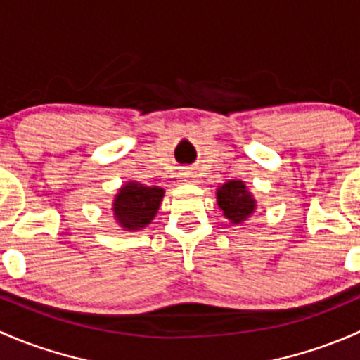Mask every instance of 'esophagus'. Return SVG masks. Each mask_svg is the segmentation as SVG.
Returning a JSON list of instances; mask_svg holds the SVG:
<instances>
[{
  "instance_id": "34e87169",
  "label": "esophagus",
  "mask_w": 360,
  "mask_h": 360,
  "mask_svg": "<svg viewBox=\"0 0 360 360\" xmlns=\"http://www.w3.org/2000/svg\"><path fill=\"white\" fill-rule=\"evenodd\" d=\"M181 176H184V179H192V173L191 172H185V173H181Z\"/></svg>"
}]
</instances>
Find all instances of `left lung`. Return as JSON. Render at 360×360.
I'll return each instance as SVG.
<instances>
[{"instance_id": "left-lung-1", "label": "left lung", "mask_w": 360, "mask_h": 360, "mask_svg": "<svg viewBox=\"0 0 360 360\" xmlns=\"http://www.w3.org/2000/svg\"><path fill=\"white\" fill-rule=\"evenodd\" d=\"M218 206L224 210V214L232 224H240L244 218L250 217L255 210V199L246 191L243 181L231 180L221 185L217 192Z\"/></svg>"}]
</instances>
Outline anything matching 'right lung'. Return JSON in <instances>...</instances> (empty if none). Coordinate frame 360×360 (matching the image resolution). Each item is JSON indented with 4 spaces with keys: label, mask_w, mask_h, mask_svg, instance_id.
<instances>
[{
    "label": "right lung",
    "mask_w": 360,
    "mask_h": 360,
    "mask_svg": "<svg viewBox=\"0 0 360 360\" xmlns=\"http://www.w3.org/2000/svg\"><path fill=\"white\" fill-rule=\"evenodd\" d=\"M165 191L129 181L120 191L114 201V217L124 231H139L150 224L158 213Z\"/></svg>",
    "instance_id": "add662e5"
}]
</instances>
